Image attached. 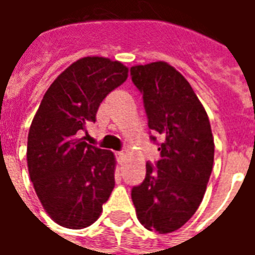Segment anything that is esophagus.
<instances>
[{"label":"esophagus","instance_id":"esophagus-1","mask_svg":"<svg viewBox=\"0 0 255 255\" xmlns=\"http://www.w3.org/2000/svg\"><path fill=\"white\" fill-rule=\"evenodd\" d=\"M116 160L119 164H123L124 161H126V154L123 153V151H117L116 153Z\"/></svg>","mask_w":255,"mask_h":255}]
</instances>
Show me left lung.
<instances>
[{
    "mask_svg": "<svg viewBox=\"0 0 255 255\" xmlns=\"http://www.w3.org/2000/svg\"><path fill=\"white\" fill-rule=\"evenodd\" d=\"M160 160L146 164V176L131 198L144 228L168 234L197 212L214 160L209 117L182 73L164 61L131 68Z\"/></svg>",
    "mask_w": 255,
    "mask_h": 255,
    "instance_id": "8db88e82",
    "label": "left lung"
}]
</instances>
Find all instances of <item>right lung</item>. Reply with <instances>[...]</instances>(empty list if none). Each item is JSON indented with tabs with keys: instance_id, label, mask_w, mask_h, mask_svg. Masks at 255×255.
I'll list each match as a JSON object with an SVG mask.
<instances>
[{
	"instance_id": "obj_1",
	"label": "right lung",
	"mask_w": 255,
	"mask_h": 255,
	"mask_svg": "<svg viewBox=\"0 0 255 255\" xmlns=\"http://www.w3.org/2000/svg\"><path fill=\"white\" fill-rule=\"evenodd\" d=\"M128 68L84 57L64 71L43 95L31 123L27 165L42 206L57 224L80 230L100 217L115 187V155L84 142L101 102L126 82Z\"/></svg>"
}]
</instances>
